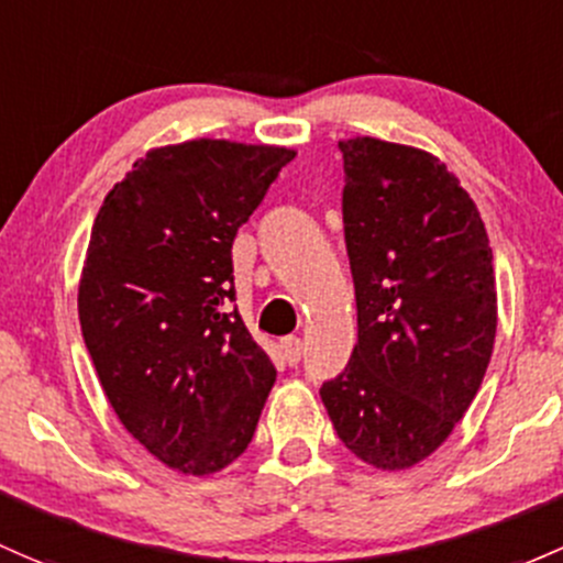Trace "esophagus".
<instances>
[{"label": "esophagus", "mask_w": 563, "mask_h": 563, "mask_svg": "<svg viewBox=\"0 0 563 563\" xmlns=\"http://www.w3.org/2000/svg\"><path fill=\"white\" fill-rule=\"evenodd\" d=\"M280 353L286 358V364H299L301 358V340L299 336H283L280 340Z\"/></svg>", "instance_id": "obj_1"}]
</instances>
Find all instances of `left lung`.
<instances>
[{
  "instance_id": "8db88e82",
  "label": "left lung",
  "mask_w": 563,
  "mask_h": 563,
  "mask_svg": "<svg viewBox=\"0 0 563 563\" xmlns=\"http://www.w3.org/2000/svg\"><path fill=\"white\" fill-rule=\"evenodd\" d=\"M340 151L358 342L321 399L347 451L407 470L448 440L488 369L494 253L475 202L437 156L375 137Z\"/></svg>"
}]
</instances>
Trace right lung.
<instances>
[{
    "label": "right lung",
    "instance_id": "obj_1",
    "mask_svg": "<svg viewBox=\"0 0 563 563\" xmlns=\"http://www.w3.org/2000/svg\"><path fill=\"white\" fill-rule=\"evenodd\" d=\"M288 147L191 140L147 151L99 207L78 316L99 383L129 434L183 475L251 445L275 366L234 301L236 229Z\"/></svg>",
    "mask_w": 563,
    "mask_h": 563
}]
</instances>
